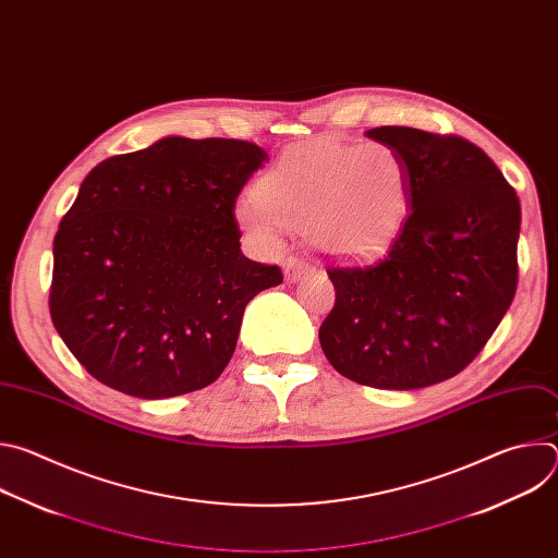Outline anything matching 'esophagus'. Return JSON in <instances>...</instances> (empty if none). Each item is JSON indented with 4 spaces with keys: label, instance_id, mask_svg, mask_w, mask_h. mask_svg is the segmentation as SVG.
Listing matches in <instances>:
<instances>
[{
    "label": "esophagus",
    "instance_id": "obj_1",
    "mask_svg": "<svg viewBox=\"0 0 558 558\" xmlns=\"http://www.w3.org/2000/svg\"><path fill=\"white\" fill-rule=\"evenodd\" d=\"M311 269H313V265H311L308 260L298 258V256H291V258L284 263V278L291 280V282H295L302 274H306V271H311Z\"/></svg>",
    "mask_w": 558,
    "mask_h": 558
}]
</instances>
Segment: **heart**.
Instances as JSON below:
<instances>
[{
	"label": "heart",
	"mask_w": 558,
	"mask_h": 558,
	"mask_svg": "<svg viewBox=\"0 0 558 558\" xmlns=\"http://www.w3.org/2000/svg\"><path fill=\"white\" fill-rule=\"evenodd\" d=\"M409 207L411 174L395 147L315 138L289 147L235 216L260 241L276 243L298 227L320 252L360 260L392 241Z\"/></svg>",
	"instance_id": "1"
}]
</instances>
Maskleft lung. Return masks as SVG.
<instances>
[{"label":"left lung","mask_w":558,"mask_h":558,"mask_svg":"<svg viewBox=\"0 0 558 558\" xmlns=\"http://www.w3.org/2000/svg\"><path fill=\"white\" fill-rule=\"evenodd\" d=\"M366 136L402 154L411 209L381 260L327 269L336 304L317 336L357 384L424 388L480 355L512 304L521 205L493 158L461 136L404 125Z\"/></svg>","instance_id":"1"}]
</instances>
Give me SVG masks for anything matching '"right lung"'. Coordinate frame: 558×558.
<instances>
[{
    "mask_svg": "<svg viewBox=\"0 0 558 558\" xmlns=\"http://www.w3.org/2000/svg\"><path fill=\"white\" fill-rule=\"evenodd\" d=\"M265 161L250 141L166 136L86 177L54 235L50 317L95 379L141 400L218 379L245 306L282 282L233 218Z\"/></svg>",
    "mask_w": 558,
    "mask_h": 558,
    "instance_id": "add662e5",
    "label": "right lung"
}]
</instances>
